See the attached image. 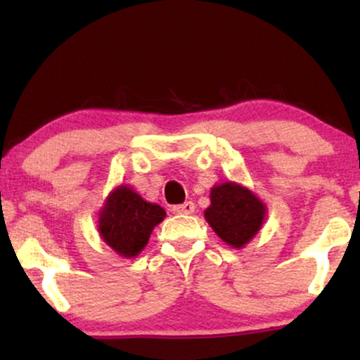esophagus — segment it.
<instances>
[{
  "instance_id": "34e87169",
  "label": "esophagus",
  "mask_w": 360,
  "mask_h": 360,
  "mask_svg": "<svg viewBox=\"0 0 360 360\" xmlns=\"http://www.w3.org/2000/svg\"><path fill=\"white\" fill-rule=\"evenodd\" d=\"M172 211L176 214H191L195 211V205L191 201H185L184 205H175Z\"/></svg>"
}]
</instances>
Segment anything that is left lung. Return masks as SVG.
<instances>
[{
	"label": "left lung",
	"mask_w": 360,
	"mask_h": 360,
	"mask_svg": "<svg viewBox=\"0 0 360 360\" xmlns=\"http://www.w3.org/2000/svg\"><path fill=\"white\" fill-rule=\"evenodd\" d=\"M210 198L205 219L231 248H244L262 228L267 208L245 186L224 181L211 188Z\"/></svg>",
	"instance_id": "obj_1"
}]
</instances>
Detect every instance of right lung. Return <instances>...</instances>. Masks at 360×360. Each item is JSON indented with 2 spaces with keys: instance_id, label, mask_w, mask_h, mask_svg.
<instances>
[{
  "instance_id": "1",
  "label": "right lung",
  "mask_w": 360,
  "mask_h": 360,
  "mask_svg": "<svg viewBox=\"0 0 360 360\" xmlns=\"http://www.w3.org/2000/svg\"><path fill=\"white\" fill-rule=\"evenodd\" d=\"M165 218V210L142 200L131 186L121 185L108 195L100 211L98 231L116 254L136 257L149 243L150 233Z\"/></svg>"
}]
</instances>
